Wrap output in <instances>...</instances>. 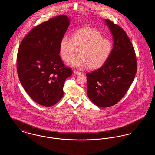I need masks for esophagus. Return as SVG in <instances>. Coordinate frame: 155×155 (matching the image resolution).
I'll use <instances>...</instances> for the list:
<instances>
[{
  "mask_svg": "<svg viewBox=\"0 0 155 155\" xmlns=\"http://www.w3.org/2000/svg\"><path fill=\"white\" fill-rule=\"evenodd\" d=\"M73 73H74V74H76V75H81V73L80 72H78V71H76V70H74Z\"/></svg>",
  "mask_w": 155,
  "mask_h": 155,
  "instance_id": "34e87169",
  "label": "esophagus"
}]
</instances>
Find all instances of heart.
<instances>
[{
    "instance_id": "obj_1",
    "label": "heart",
    "mask_w": 155,
    "mask_h": 155,
    "mask_svg": "<svg viewBox=\"0 0 155 155\" xmlns=\"http://www.w3.org/2000/svg\"><path fill=\"white\" fill-rule=\"evenodd\" d=\"M110 42L102 38L101 33L91 28L75 31L72 37L64 35L59 46L60 55L64 61L69 62L78 50V56L70 63L77 69L89 67L95 69L103 65L111 52Z\"/></svg>"
}]
</instances>
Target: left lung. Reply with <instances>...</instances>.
<instances>
[{"label": "left lung", "mask_w": 155, "mask_h": 155, "mask_svg": "<svg viewBox=\"0 0 155 155\" xmlns=\"http://www.w3.org/2000/svg\"><path fill=\"white\" fill-rule=\"evenodd\" d=\"M113 36V47L105 63L87 73V95L95 105L108 107L118 102L131 86L137 72L135 53L125 31L104 20Z\"/></svg>", "instance_id": "obj_1"}]
</instances>
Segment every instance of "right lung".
I'll return each instance as SVG.
<instances>
[{"mask_svg": "<svg viewBox=\"0 0 155 155\" xmlns=\"http://www.w3.org/2000/svg\"><path fill=\"white\" fill-rule=\"evenodd\" d=\"M70 22L66 15L42 22L31 30L19 46L17 69L22 87L35 102L46 107L60 100L64 82L72 75L59 56L60 41Z\"/></svg>", "mask_w": 155, "mask_h": 155, "instance_id": "right-lung-1", "label": "right lung"}]
</instances>
